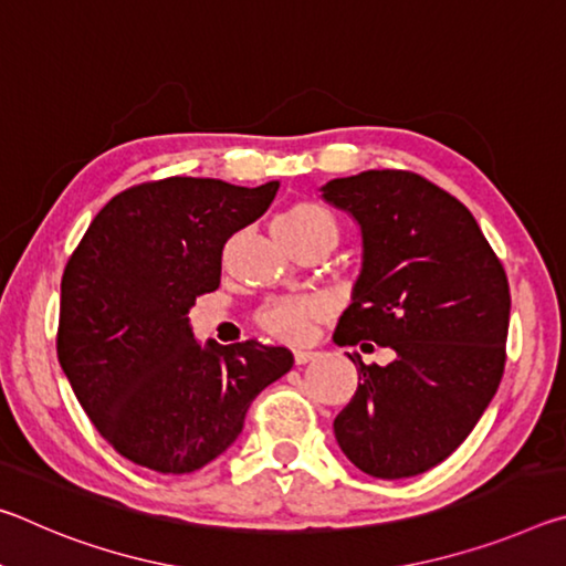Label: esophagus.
Returning a JSON list of instances; mask_svg holds the SVG:
<instances>
[{"label": "esophagus", "mask_w": 566, "mask_h": 566, "mask_svg": "<svg viewBox=\"0 0 566 566\" xmlns=\"http://www.w3.org/2000/svg\"><path fill=\"white\" fill-rule=\"evenodd\" d=\"M312 359H317V352H306V349H296L294 352V361L296 364H306V361H312Z\"/></svg>", "instance_id": "34e87169"}]
</instances>
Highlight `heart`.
Segmentation results:
<instances>
[{"label": "heart", "mask_w": 566, "mask_h": 566, "mask_svg": "<svg viewBox=\"0 0 566 566\" xmlns=\"http://www.w3.org/2000/svg\"><path fill=\"white\" fill-rule=\"evenodd\" d=\"M274 234L280 244L296 252V249L327 242H337V222L327 209L314 202H292L274 219ZM329 306L319 300H282L266 304L256 314V324L274 339L302 344L310 342L314 327L327 317Z\"/></svg>", "instance_id": "obj_1"}]
</instances>
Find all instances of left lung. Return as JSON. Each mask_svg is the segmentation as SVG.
<instances>
[{
  "mask_svg": "<svg viewBox=\"0 0 566 566\" xmlns=\"http://www.w3.org/2000/svg\"><path fill=\"white\" fill-rule=\"evenodd\" d=\"M322 191L357 219L364 242L334 342L397 352L387 367L349 354L361 385L334 419V437L364 474H421L464 442L500 387L506 272L472 212L415 171L369 169Z\"/></svg>",
  "mask_w": 566,
  "mask_h": 566,
  "instance_id": "1",
  "label": "left lung"
}]
</instances>
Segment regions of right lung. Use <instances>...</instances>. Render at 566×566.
<instances>
[{
    "instance_id": "add662e5",
    "label": "right lung",
    "mask_w": 566,
    "mask_h": 566,
    "mask_svg": "<svg viewBox=\"0 0 566 566\" xmlns=\"http://www.w3.org/2000/svg\"><path fill=\"white\" fill-rule=\"evenodd\" d=\"M280 185L167 177L119 191L62 274L56 357L92 424L129 462L189 474L234 442L254 397L292 369L256 339L199 347L189 306L214 292L222 249Z\"/></svg>"
}]
</instances>
